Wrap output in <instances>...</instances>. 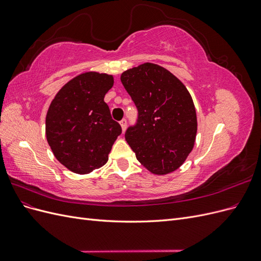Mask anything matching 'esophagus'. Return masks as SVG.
I'll use <instances>...</instances> for the list:
<instances>
[{
	"mask_svg": "<svg viewBox=\"0 0 261 261\" xmlns=\"http://www.w3.org/2000/svg\"><path fill=\"white\" fill-rule=\"evenodd\" d=\"M120 124H121L122 130H123V132H125V130H126V126H127V122H126L125 118H124V120H122V121L120 122Z\"/></svg>",
	"mask_w": 261,
	"mask_h": 261,
	"instance_id": "esophagus-1",
	"label": "esophagus"
}]
</instances>
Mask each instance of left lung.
Instances as JSON below:
<instances>
[{
    "mask_svg": "<svg viewBox=\"0 0 261 261\" xmlns=\"http://www.w3.org/2000/svg\"><path fill=\"white\" fill-rule=\"evenodd\" d=\"M121 82L138 109V122L126 130V141L152 174L174 172L196 140L197 115L191 93L170 70L153 63L125 70Z\"/></svg>",
    "mask_w": 261,
    "mask_h": 261,
    "instance_id": "8db88e82",
    "label": "left lung"
}]
</instances>
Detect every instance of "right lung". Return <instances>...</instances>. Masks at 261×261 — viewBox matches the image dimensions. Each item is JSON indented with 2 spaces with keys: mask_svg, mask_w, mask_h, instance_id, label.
<instances>
[{
  "mask_svg": "<svg viewBox=\"0 0 261 261\" xmlns=\"http://www.w3.org/2000/svg\"><path fill=\"white\" fill-rule=\"evenodd\" d=\"M112 75L86 72L67 82L55 94L45 117V136L57 160L77 174H88L109 160L121 135L105 102Z\"/></svg>",
  "mask_w": 261,
  "mask_h": 261,
  "instance_id": "add662e5",
  "label": "right lung"
}]
</instances>
